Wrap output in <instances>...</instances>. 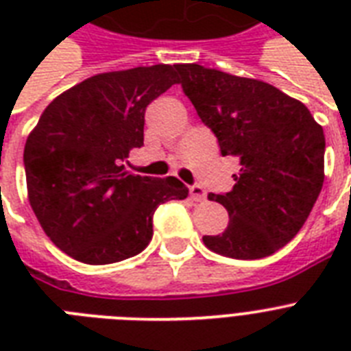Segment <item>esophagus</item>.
Masks as SVG:
<instances>
[{"label": "esophagus", "instance_id": "34e87169", "mask_svg": "<svg viewBox=\"0 0 351 351\" xmlns=\"http://www.w3.org/2000/svg\"><path fill=\"white\" fill-rule=\"evenodd\" d=\"M189 197H191L195 202H204L206 197H208V193H206V189H204L202 186L193 184V186H189Z\"/></svg>", "mask_w": 351, "mask_h": 351}]
</instances>
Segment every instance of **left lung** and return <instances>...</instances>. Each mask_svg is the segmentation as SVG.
<instances>
[{"label":"left lung","mask_w":351,"mask_h":351,"mask_svg":"<svg viewBox=\"0 0 351 351\" xmlns=\"http://www.w3.org/2000/svg\"><path fill=\"white\" fill-rule=\"evenodd\" d=\"M184 95L219 140L222 156H237L240 173L222 204L230 224L204 244L231 258L275 253L304 226L324 182V131L304 104L258 80L231 76L197 63L176 65Z\"/></svg>","instance_id":"left-lung-1"}]
</instances>
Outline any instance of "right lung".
<instances>
[{"instance_id":"obj_1","label":"right lung","mask_w":351,"mask_h":351,"mask_svg":"<svg viewBox=\"0 0 351 351\" xmlns=\"http://www.w3.org/2000/svg\"><path fill=\"white\" fill-rule=\"evenodd\" d=\"M176 65L96 74L52 100L25 143L29 202L47 237L84 264L138 255L153 239L160 204L189 195L175 176L131 175L143 145L145 109L171 85Z\"/></svg>"}]
</instances>
